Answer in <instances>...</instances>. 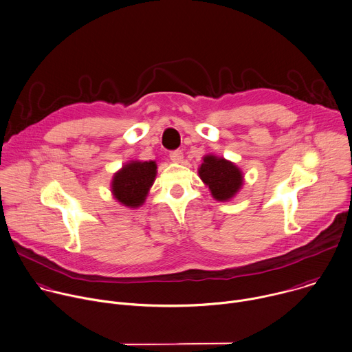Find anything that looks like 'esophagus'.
Returning a JSON list of instances; mask_svg holds the SVG:
<instances>
[{
  "label": "esophagus",
  "mask_w": 352,
  "mask_h": 352,
  "mask_svg": "<svg viewBox=\"0 0 352 352\" xmlns=\"http://www.w3.org/2000/svg\"><path fill=\"white\" fill-rule=\"evenodd\" d=\"M170 161H173L175 164H180L183 161V153L180 150H176V151H172L170 153Z\"/></svg>",
  "instance_id": "1"
}]
</instances>
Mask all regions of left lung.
I'll return each mask as SVG.
<instances>
[{"mask_svg":"<svg viewBox=\"0 0 352 352\" xmlns=\"http://www.w3.org/2000/svg\"><path fill=\"white\" fill-rule=\"evenodd\" d=\"M198 176L217 201L228 202L244 184L243 170L232 161L214 154L204 155Z\"/></svg>","mask_w":352,"mask_h":352,"instance_id":"8db88e82","label":"left lung"}]
</instances>
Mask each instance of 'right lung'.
<instances>
[{
  "instance_id": "1",
  "label": "right lung",
  "mask_w": 352,
  "mask_h": 352,
  "mask_svg": "<svg viewBox=\"0 0 352 352\" xmlns=\"http://www.w3.org/2000/svg\"><path fill=\"white\" fill-rule=\"evenodd\" d=\"M155 161H129L111 182L113 198L126 208H138L146 202L157 176Z\"/></svg>"
}]
</instances>
